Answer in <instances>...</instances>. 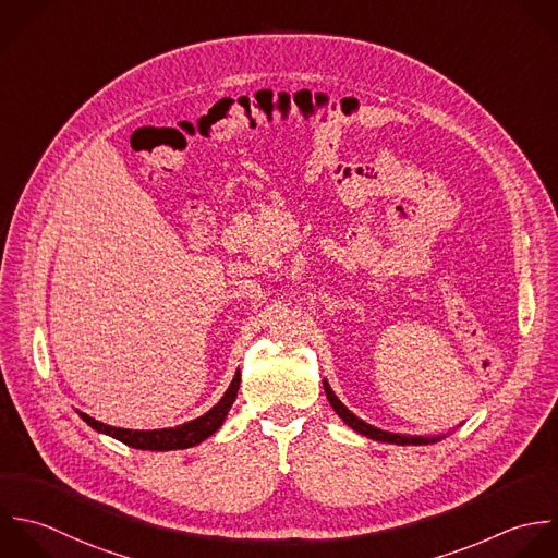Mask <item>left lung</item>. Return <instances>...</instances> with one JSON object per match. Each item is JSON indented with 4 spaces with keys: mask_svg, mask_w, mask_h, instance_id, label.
I'll use <instances>...</instances> for the list:
<instances>
[{
    "mask_svg": "<svg viewBox=\"0 0 558 558\" xmlns=\"http://www.w3.org/2000/svg\"><path fill=\"white\" fill-rule=\"evenodd\" d=\"M324 391H326V398L330 402V407L335 409V413L343 420V424H348L352 430H356L359 435L367 437V439H374V441H380V444H396V446H428V444H437L441 439H446L448 435H400V433H389V430H380L367 422H363L361 417H356L337 396L335 391L330 389L328 380L324 378Z\"/></svg>",
    "mask_w": 558,
    "mask_h": 558,
    "instance_id": "obj_1",
    "label": "left lung"
}]
</instances>
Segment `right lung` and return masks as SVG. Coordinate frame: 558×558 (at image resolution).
Here are the masks:
<instances>
[{"label":"right lung","mask_w":558,"mask_h":558,"mask_svg":"<svg viewBox=\"0 0 558 558\" xmlns=\"http://www.w3.org/2000/svg\"><path fill=\"white\" fill-rule=\"evenodd\" d=\"M239 385H241V372L234 374V378H232L228 391L223 393V398H221L208 413H204L202 417L191 420V422H186V424H180V426H175V428L128 430V428H114V426L101 424V422H97V420H93L90 415L80 413V411H77V415H80L93 430H97V433H101V435H108V437H112V439H117V441H121V444H125V446H130V448H136V450H151V452L186 450V448H193V446L206 441L210 435H215V433L223 426V422H226V417H228V413H230V409H232V404H234V400H236Z\"/></svg>","instance_id":"add662e5"}]
</instances>
